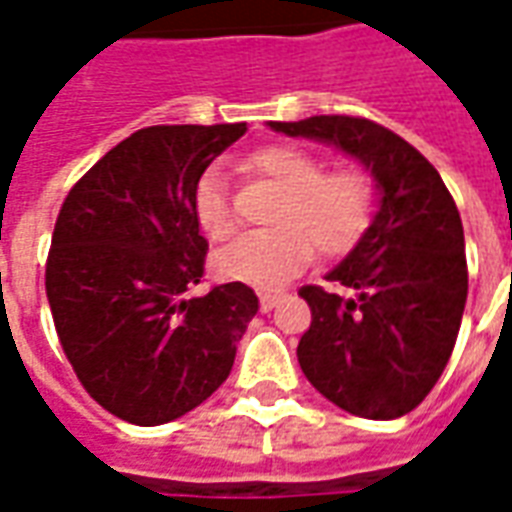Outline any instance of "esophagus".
<instances>
[{
  "label": "esophagus",
  "instance_id": "34e87169",
  "mask_svg": "<svg viewBox=\"0 0 512 512\" xmlns=\"http://www.w3.org/2000/svg\"><path fill=\"white\" fill-rule=\"evenodd\" d=\"M279 301H282V293H260V310H274Z\"/></svg>",
  "mask_w": 512,
  "mask_h": 512
}]
</instances>
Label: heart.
I'll list each match as a JSON object with an SVG mask.
<instances>
[{
	"label": "heart",
	"instance_id": "heart-1",
	"mask_svg": "<svg viewBox=\"0 0 512 512\" xmlns=\"http://www.w3.org/2000/svg\"><path fill=\"white\" fill-rule=\"evenodd\" d=\"M246 167L285 191L271 216L274 230L233 238L213 255V274L257 290L282 288L310 266L312 244L326 257L351 252L373 216V186L359 169L323 172V161L307 150L271 145L249 156ZM194 222L219 241L233 230V205L216 169L194 186Z\"/></svg>",
	"mask_w": 512,
	"mask_h": 512
}]
</instances>
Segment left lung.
<instances>
[{
	"label": "left lung",
	"mask_w": 512,
	"mask_h": 512,
	"mask_svg": "<svg viewBox=\"0 0 512 512\" xmlns=\"http://www.w3.org/2000/svg\"><path fill=\"white\" fill-rule=\"evenodd\" d=\"M343 150L373 175L378 211L326 274L351 299L307 285L312 310L296 356L304 376L348 414L395 419L417 408L450 362L466 307V252L455 200L428 158L365 117L268 123Z\"/></svg>",
	"instance_id": "left-lung-1"
}]
</instances>
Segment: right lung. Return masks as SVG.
I'll return each instance as SVG.
<instances>
[{
	"instance_id": "add662e5",
	"label": "right lung",
	"mask_w": 512,
	"mask_h": 512,
	"mask_svg": "<svg viewBox=\"0 0 512 512\" xmlns=\"http://www.w3.org/2000/svg\"><path fill=\"white\" fill-rule=\"evenodd\" d=\"M246 123L150 126L112 147L62 202L46 296L82 386L131 425H164L227 381L255 318V290L227 282L189 296L208 241L194 186Z\"/></svg>"
}]
</instances>
